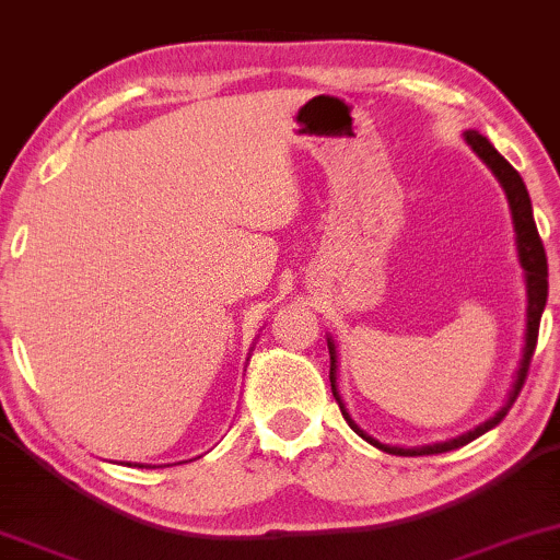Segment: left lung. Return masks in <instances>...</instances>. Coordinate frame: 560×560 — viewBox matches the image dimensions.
Wrapping results in <instances>:
<instances>
[{"instance_id": "1", "label": "left lung", "mask_w": 560, "mask_h": 560, "mask_svg": "<svg viewBox=\"0 0 560 560\" xmlns=\"http://www.w3.org/2000/svg\"><path fill=\"white\" fill-rule=\"evenodd\" d=\"M464 138H466V143L471 145V151L479 155V159L491 168V174L497 176V182L502 184V189L506 194V205H510V212H512L514 243H517L520 266L525 268V289H527L523 358H520L517 374H514V384H512L510 394H506V401L502 407H499V412L494 417H489V420L481 422L479 428L468 430L458 438H451V441H445V443L422 445V448H397V445H384V443H378L376 438L366 435V432H363L353 422V417L348 415V409H346V405H342V399L338 394V350H335V340L327 338V348H330V386H332L335 401L340 405L342 417H346V422L350 424V430H353L355 435H361L363 441L371 443L378 451L392 453V456H432V453H448V451L460 448V445L476 441V438L483 435L487 430L497 428V424L504 420V415L510 412V407L514 405V399H517L520 389H523V384L527 378V369H530V361H533V353H535V342H538V327H540L542 310H546V302H548V258H546V248H542V241L538 235V228H535L530 194H527V186L523 182V176H520L517 171L510 166V161H506L502 153H497V148L491 145L487 138L479 136L476 130H466Z\"/></svg>"}]
</instances>
